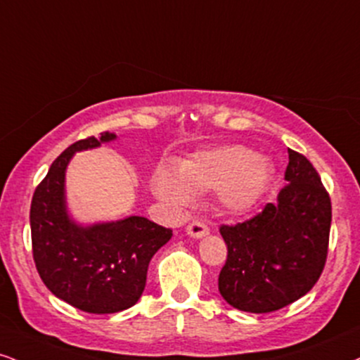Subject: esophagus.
Instances as JSON below:
<instances>
[{
  "label": "esophagus",
  "mask_w": 360,
  "mask_h": 360,
  "mask_svg": "<svg viewBox=\"0 0 360 360\" xmlns=\"http://www.w3.org/2000/svg\"><path fill=\"white\" fill-rule=\"evenodd\" d=\"M186 233H188L189 236L193 238H202L206 236L207 233H210V228H207L206 223L199 221V219H196V221H191L186 226Z\"/></svg>",
  "instance_id": "34e87169"
}]
</instances>
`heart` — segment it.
I'll list each match as a JSON object with an SVG mask.
<instances>
[{
  "label": "heart",
  "instance_id": "heart-1",
  "mask_svg": "<svg viewBox=\"0 0 360 360\" xmlns=\"http://www.w3.org/2000/svg\"><path fill=\"white\" fill-rule=\"evenodd\" d=\"M271 177L266 159L255 155L248 147L226 146L201 150L179 164L155 171V196L172 210H183L194 194L214 189L216 201L231 213L250 210L265 193Z\"/></svg>",
  "mask_w": 360,
  "mask_h": 360
}]
</instances>
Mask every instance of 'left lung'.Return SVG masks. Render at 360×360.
Listing matches in <instances>:
<instances>
[{"mask_svg": "<svg viewBox=\"0 0 360 360\" xmlns=\"http://www.w3.org/2000/svg\"><path fill=\"white\" fill-rule=\"evenodd\" d=\"M287 186L253 218L221 224L228 248L219 293L251 314L283 309L309 293L326 266L332 202L304 154L288 149Z\"/></svg>", "mask_w": 360, "mask_h": 360, "instance_id": "left-lung-1", "label": "left lung"}]
</instances>
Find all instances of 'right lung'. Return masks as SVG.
I'll list each match as a JSON object with an SVG mask.
<instances>
[{
  "instance_id": "add662e5",
  "label": "right lung",
  "mask_w": 360,
  "mask_h": 360,
  "mask_svg": "<svg viewBox=\"0 0 360 360\" xmlns=\"http://www.w3.org/2000/svg\"><path fill=\"white\" fill-rule=\"evenodd\" d=\"M115 139L102 132L65 149L37 186L30 207L32 250L46 288L75 309L89 314H115L136 305L146 288L147 268L172 229L142 216L82 228L65 206V169L77 150L92 149Z\"/></svg>"
}]
</instances>
